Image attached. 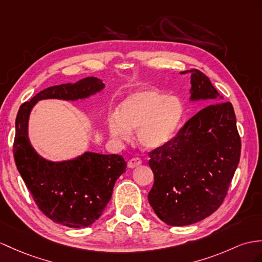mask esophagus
<instances>
[{
  "mask_svg": "<svg viewBox=\"0 0 262 262\" xmlns=\"http://www.w3.org/2000/svg\"><path fill=\"white\" fill-rule=\"evenodd\" d=\"M141 163H142L141 159H139V158H132V159H130L129 162H127V167H129L130 169H133V168L139 167V165H141Z\"/></svg>",
  "mask_w": 262,
  "mask_h": 262,
  "instance_id": "1",
  "label": "esophagus"
}]
</instances>
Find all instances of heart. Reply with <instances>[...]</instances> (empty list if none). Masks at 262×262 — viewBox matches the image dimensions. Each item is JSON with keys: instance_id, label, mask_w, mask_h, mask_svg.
Instances as JSON below:
<instances>
[{"instance_id": "heart-1", "label": "heart", "mask_w": 262, "mask_h": 262, "mask_svg": "<svg viewBox=\"0 0 262 262\" xmlns=\"http://www.w3.org/2000/svg\"><path fill=\"white\" fill-rule=\"evenodd\" d=\"M184 106L177 97L158 90H141L121 102L118 112L107 120V129L114 139L126 141L137 130V140L146 150L168 144L182 122Z\"/></svg>"}]
</instances>
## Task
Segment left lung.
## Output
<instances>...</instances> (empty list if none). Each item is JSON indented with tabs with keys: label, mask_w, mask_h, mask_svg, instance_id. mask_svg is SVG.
<instances>
[{
	"label": "left lung",
	"mask_w": 262,
	"mask_h": 262,
	"mask_svg": "<svg viewBox=\"0 0 262 262\" xmlns=\"http://www.w3.org/2000/svg\"><path fill=\"white\" fill-rule=\"evenodd\" d=\"M191 74L190 101H206L174 139L149 153L155 183L148 194L153 211L169 226H188L212 214L223 202L241 152L230 102L206 74Z\"/></svg>",
	"instance_id": "obj_1"
}]
</instances>
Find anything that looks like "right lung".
Segmentation results:
<instances>
[{
  "label": "right lung",
  "mask_w": 262,
  "mask_h": 262,
  "mask_svg": "<svg viewBox=\"0 0 262 262\" xmlns=\"http://www.w3.org/2000/svg\"><path fill=\"white\" fill-rule=\"evenodd\" d=\"M104 86L94 76L50 86L23 103L16 116L13 145L16 168L41 211L69 228H86L100 218L111 199L114 183L125 172L126 162L122 156L90 151L70 160H48L31 144L30 114L41 100H82Z\"/></svg>",
  "instance_id": "obj_1"
}]
</instances>
